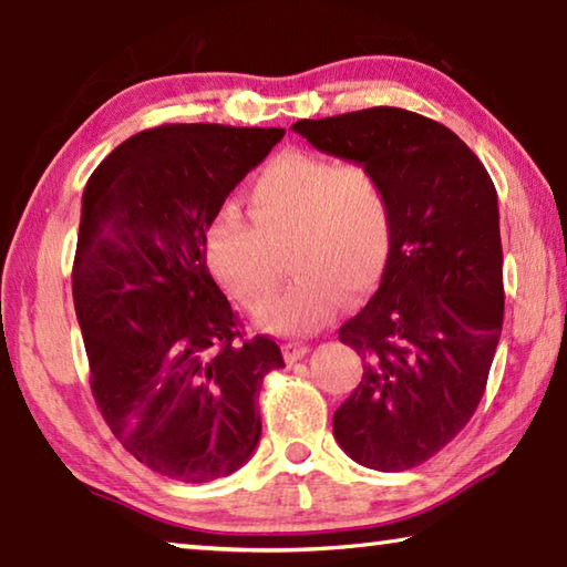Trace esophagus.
Masks as SVG:
<instances>
[{
	"label": "esophagus",
	"instance_id": "obj_1",
	"mask_svg": "<svg viewBox=\"0 0 567 567\" xmlns=\"http://www.w3.org/2000/svg\"><path fill=\"white\" fill-rule=\"evenodd\" d=\"M307 352H310V348H307V344H302V342H285L282 344V354H285L287 362L302 360Z\"/></svg>",
	"mask_w": 567,
	"mask_h": 567
}]
</instances>
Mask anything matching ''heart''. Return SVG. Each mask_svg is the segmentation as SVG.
Here are the masks:
<instances>
[{
	"mask_svg": "<svg viewBox=\"0 0 567 567\" xmlns=\"http://www.w3.org/2000/svg\"><path fill=\"white\" fill-rule=\"evenodd\" d=\"M249 220L225 207L207 227L209 270L249 310L270 300L287 249L292 285L257 315L262 330L307 334L322 328L340 297L358 300L380 282L392 247V213L378 172L285 152L247 192Z\"/></svg>",
	"mask_w": 567,
	"mask_h": 567,
	"instance_id": "obj_1",
	"label": "heart"
}]
</instances>
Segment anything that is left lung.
<instances>
[{"mask_svg":"<svg viewBox=\"0 0 567 567\" xmlns=\"http://www.w3.org/2000/svg\"><path fill=\"white\" fill-rule=\"evenodd\" d=\"M292 130L324 155L378 172L392 247L372 300L340 328L362 380L332 433L354 463L402 473L473 417L503 332V245L491 175L445 124L372 107Z\"/></svg>","mask_w":567,"mask_h":567,"instance_id":"1","label":"left lung"}]
</instances>
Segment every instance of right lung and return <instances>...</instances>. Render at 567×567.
<instances>
[{"instance_id": "obj_1", "label": "right lung", "mask_w": 567, "mask_h": 567, "mask_svg": "<svg viewBox=\"0 0 567 567\" xmlns=\"http://www.w3.org/2000/svg\"><path fill=\"white\" fill-rule=\"evenodd\" d=\"M285 130L162 124L112 152L82 195L72 270L90 385L114 437L182 483L243 467L262 435L277 342L243 340L207 270L213 217Z\"/></svg>"}]
</instances>
